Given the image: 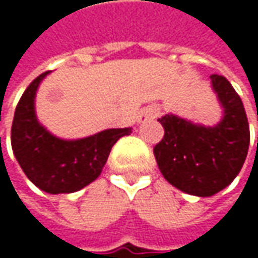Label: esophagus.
Returning a JSON list of instances; mask_svg holds the SVG:
<instances>
[{
  "label": "esophagus",
  "mask_w": 258,
  "mask_h": 258,
  "mask_svg": "<svg viewBox=\"0 0 258 258\" xmlns=\"http://www.w3.org/2000/svg\"><path fill=\"white\" fill-rule=\"evenodd\" d=\"M160 113H161V110H160L158 106H149V107H146V109L143 110L142 119H143V121H146V119H155V118L160 116Z\"/></svg>",
  "instance_id": "34e87169"
}]
</instances>
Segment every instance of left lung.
<instances>
[{
	"instance_id": "8db88e82",
	"label": "left lung",
	"mask_w": 258,
	"mask_h": 258,
	"mask_svg": "<svg viewBox=\"0 0 258 258\" xmlns=\"http://www.w3.org/2000/svg\"><path fill=\"white\" fill-rule=\"evenodd\" d=\"M224 116L215 127L196 125L175 115L160 118L164 136L154 146L160 172L178 189L209 197L230 185L240 172L249 146V125L243 103L232 83L212 75Z\"/></svg>"
}]
</instances>
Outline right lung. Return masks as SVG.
<instances>
[{
	"instance_id": "1",
	"label": "right lung",
	"mask_w": 258,
	"mask_h": 258,
	"mask_svg": "<svg viewBox=\"0 0 258 258\" xmlns=\"http://www.w3.org/2000/svg\"><path fill=\"white\" fill-rule=\"evenodd\" d=\"M49 72L35 78L22 94L12 125V148L28 179L49 194L75 192L95 180L112 146L131 128L104 130L80 140H62L43 128L34 110L35 91Z\"/></svg>"
}]
</instances>
